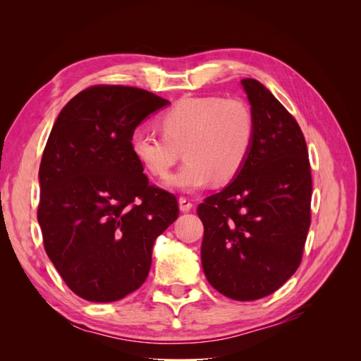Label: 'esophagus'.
Segmentation results:
<instances>
[{
  "instance_id": "esophagus-1",
  "label": "esophagus",
  "mask_w": 361,
  "mask_h": 361,
  "mask_svg": "<svg viewBox=\"0 0 361 361\" xmlns=\"http://www.w3.org/2000/svg\"><path fill=\"white\" fill-rule=\"evenodd\" d=\"M192 202L188 197H179V207L182 212H190L192 209Z\"/></svg>"
}]
</instances>
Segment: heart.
Returning a JSON list of instances; mask_svg holds the SVG:
<instances>
[{
  "instance_id": "b5f03b06",
  "label": "heart",
  "mask_w": 361,
  "mask_h": 361,
  "mask_svg": "<svg viewBox=\"0 0 361 361\" xmlns=\"http://www.w3.org/2000/svg\"><path fill=\"white\" fill-rule=\"evenodd\" d=\"M162 135L135 129L129 146L152 176H167L183 155L178 173L167 180L173 190L195 191L214 179L224 183L241 171L255 140V117L241 99L220 96L182 97L158 117Z\"/></svg>"
}]
</instances>
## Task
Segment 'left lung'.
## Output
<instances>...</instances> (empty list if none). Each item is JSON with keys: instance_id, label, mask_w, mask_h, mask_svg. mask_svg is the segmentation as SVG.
<instances>
[{"instance_id": "1", "label": "left lung", "mask_w": 361, "mask_h": 361, "mask_svg": "<svg viewBox=\"0 0 361 361\" xmlns=\"http://www.w3.org/2000/svg\"><path fill=\"white\" fill-rule=\"evenodd\" d=\"M255 140L236 179L199 204L202 265L211 285L236 301L276 292L298 269L310 227L312 173L295 117L265 85L241 81Z\"/></svg>"}]
</instances>
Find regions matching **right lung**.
Returning a JSON list of instances; mask_svg holds the SVG:
<instances>
[{
	"label": "right lung",
	"mask_w": 361,
	"mask_h": 361,
	"mask_svg": "<svg viewBox=\"0 0 361 361\" xmlns=\"http://www.w3.org/2000/svg\"><path fill=\"white\" fill-rule=\"evenodd\" d=\"M143 89L99 84L66 104L39 169L43 245L78 297L111 302L147 279L155 239L176 221V195L150 185L129 146L149 114L169 105Z\"/></svg>",
	"instance_id": "right-lung-1"
}]
</instances>
